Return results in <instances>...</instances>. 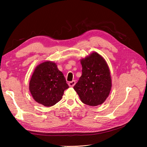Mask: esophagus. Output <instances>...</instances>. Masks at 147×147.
Returning a JSON list of instances; mask_svg holds the SVG:
<instances>
[{
	"label": "esophagus",
	"mask_w": 147,
	"mask_h": 147,
	"mask_svg": "<svg viewBox=\"0 0 147 147\" xmlns=\"http://www.w3.org/2000/svg\"><path fill=\"white\" fill-rule=\"evenodd\" d=\"M75 83H76V82H75V80H72V82H70L69 83V86L70 87H73L75 84Z\"/></svg>",
	"instance_id": "1"
}]
</instances>
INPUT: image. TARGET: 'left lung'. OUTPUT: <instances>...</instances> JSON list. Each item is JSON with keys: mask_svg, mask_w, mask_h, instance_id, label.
I'll return each instance as SVG.
<instances>
[{"mask_svg": "<svg viewBox=\"0 0 147 147\" xmlns=\"http://www.w3.org/2000/svg\"><path fill=\"white\" fill-rule=\"evenodd\" d=\"M82 75L74 89L82 102L90 106L104 103L112 88L110 70L100 55L92 53L81 60Z\"/></svg>", "mask_w": 147, "mask_h": 147, "instance_id": "obj_1", "label": "left lung"}]
</instances>
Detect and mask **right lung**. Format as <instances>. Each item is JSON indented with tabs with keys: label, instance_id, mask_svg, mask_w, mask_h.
Segmentation results:
<instances>
[{
	"label": "right lung",
	"instance_id": "right-lung-1",
	"mask_svg": "<svg viewBox=\"0 0 147 147\" xmlns=\"http://www.w3.org/2000/svg\"><path fill=\"white\" fill-rule=\"evenodd\" d=\"M69 87L63 74L51 61L38 65L29 83V90L34 100L46 107L57 103Z\"/></svg>",
	"mask_w": 147,
	"mask_h": 147
}]
</instances>
